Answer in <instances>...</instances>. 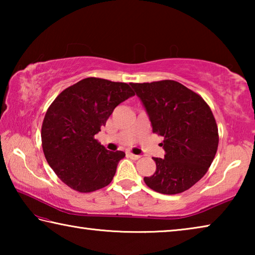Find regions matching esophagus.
I'll return each mask as SVG.
<instances>
[{
    "mask_svg": "<svg viewBox=\"0 0 255 255\" xmlns=\"http://www.w3.org/2000/svg\"><path fill=\"white\" fill-rule=\"evenodd\" d=\"M127 155L130 158H132V159H139L140 158V155H135V154H132V153H128Z\"/></svg>",
    "mask_w": 255,
    "mask_h": 255,
    "instance_id": "obj_1",
    "label": "esophagus"
}]
</instances>
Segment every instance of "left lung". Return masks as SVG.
<instances>
[{
	"label": "left lung",
	"instance_id": "8db88e82",
	"mask_svg": "<svg viewBox=\"0 0 255 255\" xmlns=\"http://www.w3.org/2000/svg\"><path fill=\"white\" fill-rule=\"evenodd\" d=\"M147 112L153 132L163 136V158L145 176L147 187L176 195L196 184L208 171L218 147V128L209 106L179 82L164 80L130 83Z\"/></svg>",
	"mask_w": 255,
	"mask_h": 255
}]
</instances>
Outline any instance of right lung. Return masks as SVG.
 Segmentation results:
<instances>
[{
    "label": "right lung",
    "instance_id": "add662e5",
    "mask_svg": "<svg viewBox=\"0 0 255 255\" xmlns=\"http://www.w3.org/2000/svg\"><path fill=\"white\" fill-rule=\"evenodd\" d=\"M135 96L130 86L88 77L64 90L47 110L41 127L45 157L58 178L79 192L105 188L114 179L122 150L106 149L94 135L115 108Z\"/></svg>",
    "mask_w": 255,
    "mask_h": 255
}]
</instances>
